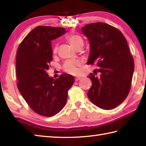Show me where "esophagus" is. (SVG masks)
I'll return each mask as SVG.
<instances>
[{"label":"esophagus","instance_id":"34e87169","mask_svg":"<svg viewBox=\"0 0 146 146\" xmlns=\"http://www.w3.org/2000/svg\"><path fill=\"white\" fill-rule=\"evenodd\" d=\"M80 78H81L80 77H75V81H78L79 80H80Z\"/></svg>","mask_w":146,"mask_h":146}]
</instances>
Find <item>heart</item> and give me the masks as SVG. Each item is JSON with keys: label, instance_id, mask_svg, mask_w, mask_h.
I'll return each instance as SVG.
<instances>
[{"label": "heart", "instance_id": "b5f03b06", "mask_svg": "<svg viewBox=\"0 0 146 146\" xmlns=\"http://www.w3.org/2000/svg\"><path fill=\"white\" fill-rule=\"evenodd\" d=\"M66 40L71 44L74 49L78 47H82L84 45L83 39L80 35L76 34H70L66 37ZM57 52V46H54L53 53L55 54ZM79 62L74 60H67L63 65V70L65 72L71 75H75L77 73V66H79Z\"/></svg>", "mask_w": 146, "mask_h": 146}]
</instances>
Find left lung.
Here are the masks:
<instances>
[{
    "label": "left lung",
    "instance_id": "obj_1",
    "mask_svg": "<svg viewBox=\"0 0 146 146\" xmlns=\"http://www.w3.org/2000/svg\"><path fill=\"white\" fill-rule=\"evenodd\" d=\"M90 53L87 64H96L100 77L90 73L92 86L87 93L91 102L103 110L119 106L129 94L134 62L125 36L115 27L103 23L85 25Z\"/></svg>",
    "mask_w": 146,
    "mask_h": 146
}]
</instances>
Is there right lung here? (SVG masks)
Segmentation results:
<instances>
[{
    "instance_id": "add662e5",
    "label": "right lung",
    "mask_w": 146,
    "mask_h": 146,
    "mask_svg": "<svg viewBox=\"0 0 146 146\" xmlns=\"http://www.w3.org/2000/svg\"><path fill=\"white\" fill-rule=\"evenodd\" d=\"M66 32L64 28L37 26L27 35L17 51V87L29 107L45 117L62 110L75 80L66 73L54 80L46 73L53 59L51 40Z\"/></svg>"
}]
</instances>
